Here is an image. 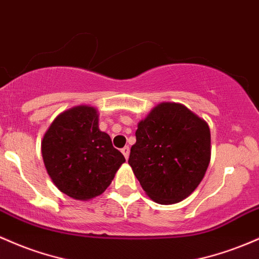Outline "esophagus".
Listing matches in <instances>:
<instances>
[{
	"mask_svg": "<svg viewBox=\"0 0 259 259\" xmlns=\"http://www.w3.org/2000/svg\"><path fill=\"white\" fill-rule=\"evenodd\" d=\"M121 153H123L124 155V157L126 158H129V153H130V149H129V146H125V147H123V149H121Z\"/></svg>",
	"mask_w": 259,
	"mask_h": 259,
	"instance_id": "34e87169",
	"label": "esophagus"
}]
</instances>
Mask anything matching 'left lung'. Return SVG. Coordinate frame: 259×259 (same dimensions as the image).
<instances>
[{"label":"left lung","mask_w":259,"mask_h":259,"mask_svg":"<svg viewBox=\"0 0 259 259\" xmlns=\"http://www.w3.org/2000/svg\"><path fill=\"white\" fill-rule=\"evenodd\" d=\"M129 164L153 201L175 204L199 186L210 162V129L180 103L164 102L138 124Z\"/></svg>","instance_id":"8db88e82"}]
</instances>
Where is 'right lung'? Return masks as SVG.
<instances>
[{"label":"right lung","mask_w":259,"mask_h":259,"mask_svg":"<svg viewBox=\"0 0 259 259\" xmlns=\"http://www.w3.org/2000/svg\"><path fill=\"white\" fill-rule=\"evenodd\" d=\"M41 155L54 184L77 200L102 194L125 162L110 136L99 130L97 109L90 106L56 116L42 138Z\"/></svg>","instance_id":"obj_1"}]
</instances>
